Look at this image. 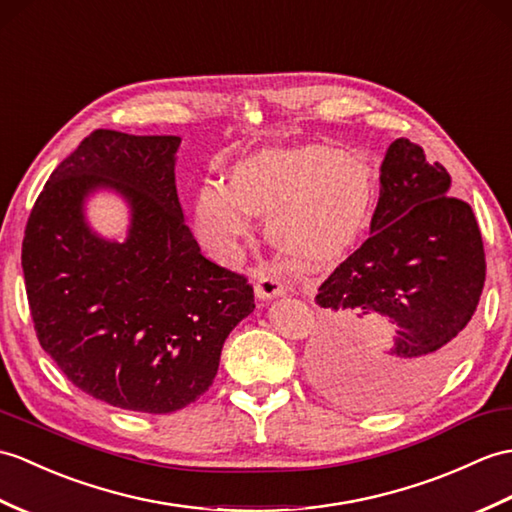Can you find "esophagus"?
<instances>
[{
    "instance_id": "esophagus-1",
    "label": "esophagus",
    "mask_w": 512,
    "mask_h": 512,
    "mask_svg": "<svg viewBox=\"0 0 512 512\" xmlns=\"http://www.w3.org/2000/svg\"><path fill=\"white\" fill-rule=\"evenodd\" d=\"M255 294L257 299H277V296L285 294V285L275 277V275H266V272H261L257 277V285H255Z\"/></svg>"
}]
</instances>
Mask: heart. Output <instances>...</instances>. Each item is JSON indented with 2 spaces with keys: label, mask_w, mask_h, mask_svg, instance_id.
I'll return each instance as SVG.
<instances>
[{
  "label": "heart",
  "mask_w": 512,
  "mask_h": 512,
  "mask_svg": "<svg viewBox=\"0 0 512 512\" xmlns=\"http://www.w3.org/2000/svg\"><path fill=\"white\" fill-rule=\"evenodd\" d=\"M373 207L371 176L358 161L325 146L264 150L231 170L229 187L200 189L198 233L218 257H231L251 229L268 216L266 237L281 253L307 264L349 248Z\"/></svg>",
  "instance_id": "b5f03b06"
}]
</instances>
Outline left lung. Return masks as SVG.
Returning a JSON list of instances; mask_svg holds the SVG:
<instances>
[{
  "instance_id": "left-lung-1",
  "label": "left lung",
  "mask_w": 512,
  "mask_h": 512,
  "mask_svg": "<svg viewBox=\"0 0 512 512\" xmlns=\"http://www.w3.org/2000/svg\"><path fill=\"white\" fill-rule=\"evenodd\" d=\"M451 176L395 139L379 174L371 237L320 285L323 382L364 410L421 397L454 368L486 277L480 227Z\"/></svg>"
}]
</instances>
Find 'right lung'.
<instances>
[{"mask_svg":"<svg viewBox=\"0 0 512 512\" xmlns=\"http://www.w3.org/2000/svg\"><path fill=\"white\" fill-rule=\"evenodd\" d=\"M181 137L93 130L52 172L21 248L43 351L74 386L109 406L168 414L209 390L222 344L255 310L246 277L200 253L176 194ZM129 205L127 237L86 222V198Z\"/></svg>","mask_w":512,"mask_h":512,"instance_id":"obj_1","label":"right lung"}]
</instances>
